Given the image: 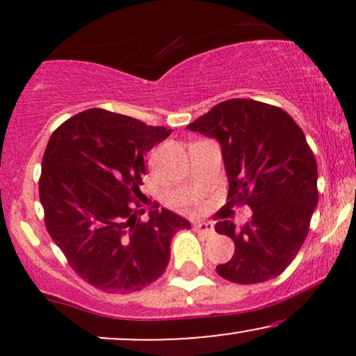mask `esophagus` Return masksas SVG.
Here are the masks:
<instances>
[{
	"mask_svg": "<svg viewBox=\"0 0 356 356\" xmlns=\"http://www.w3.org/2000/svg\"><path fill=\"white\" fill-rule=\"evenodd\" d=\"M194 229L197 232H202V234L211 236L214 234V226L211 222H194Z\"/></svg>",
	"mask_w": 356,
	"mask_h": 356,
	"instance_id": "obj_1",
	"label": "esophagus"
}]
</instances>
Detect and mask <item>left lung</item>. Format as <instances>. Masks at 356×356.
I'll return each mask as SVG.
<instances>
[{
  "label": "left lung",
  "mask_w": 356,
  "mask_h": 356,
  "mask_svg": "<svg viewBox=\"0 0 356 356\" xmlns=\"http://www.w3.org/2000/svg\"><path fill=\"white\" fill-rule=\"evenodd\" d=\"M187 129L219 142L229 204L252 211L241 229L216 224L236 246L216 268L219 276L239 284L280 276L303 246L318 204L316 159L303 130L284 110L248 99L220 102Z\"/></svg>",
  "instance_id": "1"
}]
</instances>
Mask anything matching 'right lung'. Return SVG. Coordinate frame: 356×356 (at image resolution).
<instances>
[{"label": "right lung", "instance_id": "right-lung-1", "mask_svg": "<svg viewBox=\"0 0 356 356\" xmlns=\"http://www.w3.org/2000/svg\"><path fill=\"white\" fill-rule=\"evenodd\" d=\"M172 130L90 108L61 124L42 162L40 201L51 239L81 280L108 293L140 291L164 275L170 239L191 222L169 209L137 219L144 154Z\"/></svg>", "mask_w": 356, "mask_h": 356}]
</instances>
